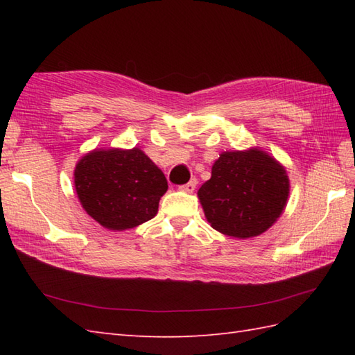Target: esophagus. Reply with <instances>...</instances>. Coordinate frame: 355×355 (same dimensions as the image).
Returning <instances> with one entry per match:
<instances>
[{
	"label": "esophagus",
	"mask_w": 355,
	"mask_h": 355,
	"mask_svg": "<svg viewBox=\"0 0 355 355\" xmlns=\"http://www.w3.org/2000/svg\"><path fill=\"white\" fill-rule=\"evenodd\" d=\"M195 187H197V180L192 178L189 183L180 186V191H183V192H193Z\"/></svg>",
	"instance_id": "obj_1"
}]
</instances>
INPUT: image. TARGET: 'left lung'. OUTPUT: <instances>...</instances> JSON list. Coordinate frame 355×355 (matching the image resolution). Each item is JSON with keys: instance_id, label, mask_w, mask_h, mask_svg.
<instances>
[{"instance_id": "left-lung-1", "label": "left lung", "mask_w": 355, "mask_h": 355, "mask_svg": "<svg viewBox=\"0 0 355 355\" xmlns=\"http://www.w3.org/2000/svg\"><path fill=\"white\" fill-rule=\"evenodd\" d=\"M290 193L286 172L259 149L223 153L198 191L210 225L233 238H252L281 216Z\"/></svg>"}]
</instances>
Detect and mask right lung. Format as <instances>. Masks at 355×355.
Returning a JSON list of instances; mask_svg holds the SVG:
<instances>
[{"instance_id": "1", "label": "right lung", "mask_w": 355, "mask_h": 355, "mask_svg": "<svg viewBox=\"0 0 355 355\" xmlns=\"http://www.w3.org/2000/svg\"><path fill=\"white\" fill-rule=\"evenodd\" d=\"M80 205L110 230L132 229L157 215L164 173L139 148L93 150L74 171Z\"/></svg>"}]
</instances>
